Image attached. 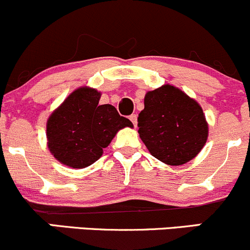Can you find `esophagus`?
<instances>
[{"label": "esophagus", "mask_w": 250, "mask_h": 250, "mask_svg": "<svg viewBox=\"0 0 250 250\" xmlns=\"http://www.w3.org/2000/svg\"><path fill=\"white\" fill-rule=\"evenodd\" d=\"M129 120L132 121V123H133V125H135V127H136V122H138V116H136L135 114L130 115V116H129Z\"/></svg>", "instance_id": "34e87169"}]
</instances>
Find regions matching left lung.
<instances>
[{"mask_svg": "<svg viewBox=\"0 0 250 250\" xmlns=\"http://www.w3.org/2000/svg\"><path fill=\"white\" fill-rule=\"evenodd\" d=\"M138 127L149 153L169 165H182L193 159L208 135L200 105L170 85L147 92Z\"/></svg>", "mask_w": 250, "mask_h": 250, "instance_id": "8db88e82", "label": "left lung"}]
</instances>
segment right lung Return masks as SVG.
Here are the masks:
<instances>
[{
  "label": "right lung",
  "instance_id": "1",
  "mask_svg": "<svg viewBox=\"0 0 250 250\" xmlns=\"http://www.w3.org/2000/svg\"><path fill=\"white\" fill-rule=\"evenodd\" d=\"M101 93L93 88L74 91L49 117L46 138L50 152L62 164L81 169L101 158L120 129L133 127L110 104L99 105Z\"/></svg>",
  "mask_w": 250,
  "mask_h": 250
}]
</instances>
